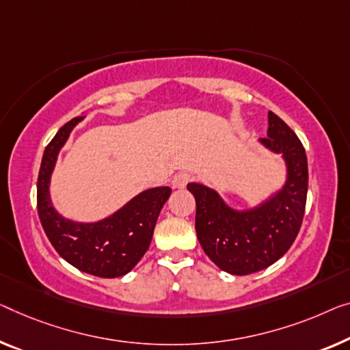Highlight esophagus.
Wrapping results in <instances>:
<instances>
[{"label": "esophagus", "instance_id": "obj_1", "mask_svg": "<svg viewBox=\"0 0 350 350\" xmlns=\"http://www.w3.org/2000/svg\"><path fill=\"white\" fill-rule=\"evenodd\" d=\"M191 180V176L189 173H179L174 176L173 179V187L174 189H184V187H187V184Z\"/></svg>", "mask_w": 350, "mask_h": 350}]
</instances>
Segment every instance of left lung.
<instances>
[{"label":"left lung","instance_id":"left-lung-1","mask_svg":"<svg viewBox=\"0 0 350 350\" xmlns=\"http://www.w3.org/2000/svg\"><path fill=\"white\" fill-rule=\"evenodd\" d=\"M267 138L259 144L281 155L283 185L256 206L236 208L220 193L200 182L187 189L196 200V236L202 250L223 272L248 275L267 269L294 243L304 220L308 193V161L289 125L269 111Z\"/></svg>","mask_w":350,"mask_h":350}]
</instances>
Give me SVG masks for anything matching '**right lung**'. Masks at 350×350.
I'll return each mask as SVG.
<instances>
[{
  "label": "right lung",
  "instance_id": "1",
  "mask_svg": "<svg viewBox=\"0 0 350 350\" xmlns=\"http://www.w3.org/2000/svg\"><path fill=\"white\" fill-rule=\"evenodd\" d=\"M83 119L85 116H78L62 125L45 148L38 179L39 218L62 259L85 273L118 278L129 273L148 252L159 213L168 201L171 189L154 187L144 190L96 221L70 220L59 213L51 200V176L61 149Z\"/></svg>",
  "mask_w": 350,
  "mask_h": 350
}]
</instances>
